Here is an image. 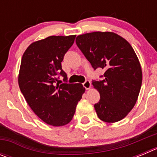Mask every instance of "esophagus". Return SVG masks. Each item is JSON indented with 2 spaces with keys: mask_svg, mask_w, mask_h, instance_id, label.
Here are the masks:
<instances>
[{
  "mask_svg": "<svg viewBox=\"0 0 157 157\" xmlns=\"http://www.w3.org/2000/svg\"><path fill=\"white\" fill-rule=\"evenodd\" d=\"M82 85L86 90H89V89H90V87H91V82H90V81L86 80V81H85V82L82 83Z\"/></svg>",
  "mask_w": 157,
  "mask_h": 157,
  "instance_id": "1",
  "label": "esophagus"
}]
</instances>
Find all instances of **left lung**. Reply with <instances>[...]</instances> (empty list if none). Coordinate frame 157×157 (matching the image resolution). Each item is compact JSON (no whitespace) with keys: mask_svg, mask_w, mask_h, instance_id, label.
Wrapping results in <instances>:
<instances>
[{"mask_svg":"<svg viewBox=\"0 0 157 157\" xmlns=\"http://www.w3.org/2000/svg\"><path fill=\"white\" fill-rule=\"evenodd\" d=\"M76 45L94 70L105 71L104 79L92 84L101 99L94 105L100 120L116 123L132 110L142 82L141 64L130 43L113 32L96 31L78 35Z\"/></svg>","mask_w":157,"mask_h":157,"instance_id":"8db88e82","label":"left lung"}]
</instances>
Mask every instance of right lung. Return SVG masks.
<instances>
[{
	"label": "right lung",
	"instance_id": "obj_1",
	"mask_svg": "<svg viewBox=\"0 0 157 157\" xmlns=\"http://www.w3.org/2000/svg\"><path fill=\"white\" fill-rule=\"evenodd\" d=\"M75 35L50 36L30 44L22 57L19 89L33 112L47 124L64 126L71 121L76 105L85 92L80 83H67L63 56ZM64 77V83L59 80Z\"/></svg>",
	"mask_w": 157,
	"mask_h": 157
}]
</instances>
